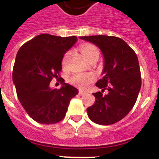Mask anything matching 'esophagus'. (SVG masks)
<instances>
[{
  "label": "esophagus",
  "mask_w": 159,
  "mask_h": 159,
  "mask_svg": "<svg viewBox=\"0 0 159 159\" xmlns=\"http://www.w3.org/2000/svg\"><path fill=\"white\" fill-rule=\"evenodd\" d=\"M79 94L80 95H84L85 94H86V92H84V91H82V90H80L79 91Z\"/></svg>",
  "instance_id": "esophagus-1"
}]
</instances>
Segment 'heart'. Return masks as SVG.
I'll return each mask as SVG.
<instances>
[{
  "mask_svg": "<svg viewBox=\"0 0 159 159\" xmlns=\"http://www.w3.org/2000/svg\"><path fill=\"white\" fill-rule=\"evenodd\" d=\"M80 51L83 56L88 60H90L94 57H99V50L95 45L91 43H84L81 45ZM67 56V53L64 56V60H65ZM94 79L95 77L92 74H76L71 77V82L80 88H86L93 82Z\"/></svg>",
  "mask_w": 159,
  "mask_h": 159,
  "instance_id": "1",
  "label": "heart"
}]
</instances>
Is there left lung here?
<instances>
[{"label":"left lung","instance_id":"1","mask_svg":"<svg viewBox=\"0 0 159 159\" xmlns=\"http://www.w3.org/2000/svg\"><path fill=\"white\" fill-rule=\"evenodd\" d=\"M99 48L103 55L102 79L95 84L102 89L93 93L95 102L87 108L89 119L100 125H111L130 111L141 88V72L134 50L121 38L111 36H80ZM107 89L108 93L102 92Z\"/></svg>","mask_w":159,"mask_h":159}]
</instances>
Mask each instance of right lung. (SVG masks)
<instances>
[{
	"mask_svg": "<svg viewBox=\"0 0 159 159\" xmlns=\"http://www.w3.org/2000/svg\"><path fill=\"white\" fill-rule=\"evenodd\" d=\"M77 41L76 36L40 34L20 48L12 71L19 101L29 116L41 124H54L65 116L70 100L78 94L75 87L64 83L51 88L53 78L60 77L62 60Z\"/></svg>",
	"mask_w": 159,
	"mask_h": 159,
	"instance_id": "add662e5",
	"label": "right lung"
}]
</instances>
